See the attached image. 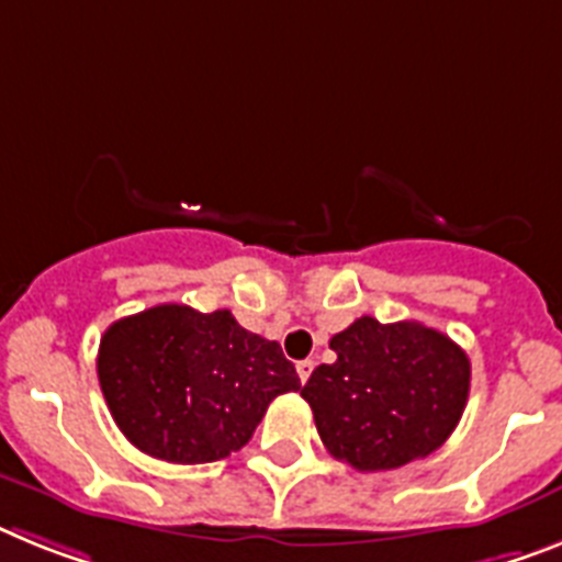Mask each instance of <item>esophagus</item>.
<instances>
[{
	"label": "esophagus",
	"instance_id": "34e87169",
	"mask_svg": "<svg viewBox=\"0 0 562 562\" xmlns=\"http://www.w3.org/2000/svg\"><path fill=\"white\" fill-rule=\"evenodd\" d=\"M311 371H314V360H300V362H296V374H300V380H303V383H308Z\"/></svg>",
	"mask_w": 562,
	"mask_h": 562
}]
</instances>
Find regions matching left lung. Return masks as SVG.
I'll return each mask as SVG.
<instances>
[{"mask_svg":"<svg viewBox=\"0 0 562 562\" xmlns=\"http://www.w3.org/2000/svg\"><path fill=\"white\" fill-rule=\"evenodd\" d=\"M337 360L303 385L319 440L357 471H389L449 440L471 385V362L423 323L360 317L331 337Z\"/></svg>","mask_w":562,"mask_h":562,"instance_id":"obj_1","label":"left lung"}]
</instances>
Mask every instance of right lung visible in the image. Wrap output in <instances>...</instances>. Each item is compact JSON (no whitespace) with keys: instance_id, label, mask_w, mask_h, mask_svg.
<instances>
[{"instance_id":"1","label":"right lung","mask_w":562,"mask_h":562,"mask_svg":"<svg viewBox=\"0 0 562 562\" xmlns=\"http://www.w3.org/2000/svg\"><path fill=\"white\" fill-rule=\"evenodd\" d=\"M97 374L120 431L165 463H214L251 440L273 397L300 391L273 339L231 311L165 303L102 334Z\"/></svg>"}]
</instances>
